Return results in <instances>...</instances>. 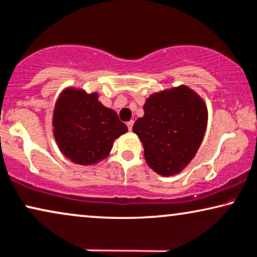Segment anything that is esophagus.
Returning <instances> with one entry per match:
<instances>
[{
  "mask_svg": "<svg viewBox=\"0 0 257 257\" xmlns=\"http://www.w3.org/2000/svg\"><path fill=\"white\" fill-rule=\"evenodd\" d=\"M126 125H128V129H129V131L132 132L133 125H134V121H133V119H131V121H129V122H126Z\"/></svg>",
  "mask_w": 257,
  "mask_h": 257,
  "instance_id": "34e87169",
  "label": "esophagus"
}]
</instances>
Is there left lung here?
<instances>
[{"mask_svg":"<svg viewBox=\"0 0 257 257\" xmlns=\"http://www.w3.org/2000/svg\"><path fill=\"white\" fill-rule=\"evenodd\" d=\"M144 110L133 132L144 146L146 162L162 177L180 173L196 157L204 139L205 102L196 91L179 85L153 93Z\"/></svg>","mask_w":257,"mask_h":257,"instance_id":"1","label":"left lung"}]
</instances>
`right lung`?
<instances>
[{
  "instance_id": "add662e5",
  "label": "right lung",
  "mask_w": 257,
  "mask_h": 257,
  "mask_svg": "<svg viewBox=\"0 0 257 257\" xmlns=\"http://www.w3.org/2000/svg\"><path fill=\"white\" fill-rule=\"evenodd\" d=\"M52 131L65 158L80 166H92L104 160L113 141L128 128L115 110L98 100L97 92L67 86L54 104Z\"/></svg>"
}]
</instances>
